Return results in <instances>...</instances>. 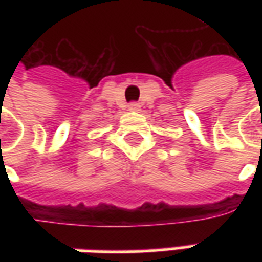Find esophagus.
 Instances as JSON below:
<instances>
[{
  "label": "esophagus",
  "instance_id": "34e87169",
  "mask_svg": "<svg viewBox=\"0 0 262 262\" xmlns=\"http://www.w3.org/2000/svg\"><path fill=\"white\" fill-rule=\"evenodd\" d=\"M127 108L130 109V111H139V109H140V105L137 102H130L127 105Z\"/></svg>",
  "mask_w": 262,
  "mask_h": 262
}]
</instances>
